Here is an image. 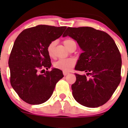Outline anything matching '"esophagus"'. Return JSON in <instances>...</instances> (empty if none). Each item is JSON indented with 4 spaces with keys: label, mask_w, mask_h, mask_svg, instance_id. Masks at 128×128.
Instances as JSON below:
<instances>
[{
    "label": "esophagus",
    "mask_w": 128,
    "mask_h": 128,
    "mask_svg": "<svg viewBox=\"0 0 128 128\" xmlns=\"http://www.w3.org/2000/svg\"><path fill=\"white\" fill-rule=\"evenodd\" d=\"M69 74L68 72H63V74H64V76H66L67 75V74Z\"/></svg>",
    "instance_id": "1"
}]
</instances>
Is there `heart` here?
Listing matches in <instances>:
<instances>
[{
    "label": "heart",
    "instance_id": "1",
    "mask_svg": "<svg viewBox=\"0 0 128 128\" xmlns=\"http://www.w3.org/2000/svg\"><path fill=\"white\" fill-rule=\"evenodd\" d=\"M63 44L68 50H75L76 44L74 40L70 38L65 39L63 41ZM55 42H52L48 44L47 47V52L48 55L51 58H55ZM76 61L73 58H67V59H61L54 63V67L55 68L60 69L64 72H68L73 68L75 66Z\"/></svg>",
    "mask_w": 128,
    "mask_h": 128
}]
</instances>
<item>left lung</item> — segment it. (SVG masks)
Masks as SVG:
<instances>
[{"mask_svg":"<svg viewBox=\"0 0 128 128\" xmlns=\"http://www.w3.org/2000/svg\"><path fill=\"white\" fill-rule=\"evenodd\" d=\"M70 36L84 51L75 68L86 75L74 73L72 86L73 98L89 108L102 106L109 100L121 81L122 58L119 50L110 35L91 27L67 28L63 36Z\"/></svg>","mask_w":128,"mask_h":128,"instance_id":"obj_1","label":"left lung"}]
</instances>
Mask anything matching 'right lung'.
Segmentation results:
<instances>
[{
	"mask_svg": "<svg viewBox=\"0 0 128 128\" xmlns=\"http://www.w3.org/2000/svg\"><path fill=\"white\" fill-rule=\"evenodd\" d=\"M66 29V26L41 24L23 30L15 40L8 61L10 83L20 99L28 104L46 102L56 83L64 77L60 69L48 70L52 64L47 47L62 36ZM44 68L47 71L42 74Z\"/></svg>",
	"mask_w": 128,
	"mask_h": 128,
	"instance_id": "1",
	"label": "right lung"
}]
</instances>
